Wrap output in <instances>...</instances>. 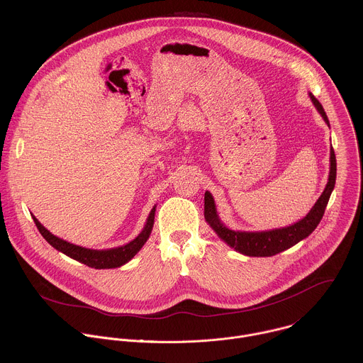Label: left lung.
<instances>
[{"instance_id":"8db88e82","label":"left lung","mask_w":363,"mask_h":363,"mask_svg":"<svg viewBox=\"0 0 363 363\" xmlns=\"http://www.w3.org/2000/svg\"><path fill=\"white\" fill-rule=\"evenodd\" d=\"M311 104L317 108L323 120L327 125H330L328 117L323 108L320 102L309 94ZM335 177H337V160L335 154L331 147L330 150V173H328V182L325 184L324 191L315 201V204L311 207L306 216L295 222L294 225L285 226V228H275L269 230H257V232H246V230H233L225 226V223L220 220L216 206L213 201V197L209 191H206L204 196V216L208 225L213 229V232L232 249H235L238 253L249 256V257H271L275 256L286 249H291L301 240L306 239L311 232L317 228L320 223L325 207L328 204L330 196L335 186Z\"/></svg>"}]
</instances>
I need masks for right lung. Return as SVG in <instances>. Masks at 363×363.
I'll return each mask as SVG.
<instances>
[{"mask_svg":"<svg viewBox=\"0 0 363 363\" xmlns=\"http://www.w3.org/2000/svg\"><path fill=\"white\" fill-rule=\"evenodd\" d=\"M156 206L151 209L145 226L141 230V233L131 240L130 243L120 246V247H113V249H106V250H94V249H86L82 246H77L72 245L64 239H60L57 236H54L50 233V230H48L38 219L35 215H32L39 232L42 233V236L52 245V247L61 253H64L65 256L71 257V259H77L88 267L96 268V269H104V268H117L124 265L125 262H128L133 259L141 249L143 246L147 243V240L150 239V235L152 232L154 228V220H155Z\"/></svg>","mask_w":363,"mask_h":363,"instance_id":"right-lung-1","label":"right lung"}]
</instances>
